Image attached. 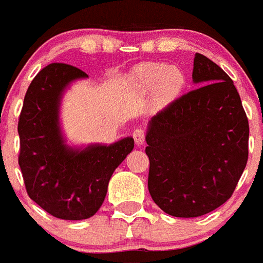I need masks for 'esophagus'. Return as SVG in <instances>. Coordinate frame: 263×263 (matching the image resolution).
Instances as JSON below:
<instances>
[{
	"instance_id": "1",
	"label": "esophagus",
	"mask_w": 263,
	"mask_h": 263,
	"mask_svg": "<svg viewBox=\"0 0 263 263\" xmlns=\"http://www.w3.org/2000/svg\"><path fill=\"white\" fill-rule=\"evenodd\" d=\"M133 138H134V142L137 145H143L144 144L145 139V133L143 129H135L133 133Z\"/></svg>"
}]
</instances>
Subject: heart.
Instances as JSON below:
<instances>
[{
  "label": "heart",
  "instance_id": "heart-1",
  "mask_svg": "<svg viewBox=\"0 0 263 263\" xmlns=\"http://www.w3.org/2000/svg\"><path fill=\"white\" fill-rule=\"evenodd\" d=\"M135 77L144 88L152 89L157 87V92L165 98L175 97L185 85V75L179 67L160 62L140 65L135 71Z\"/></svg>",
  "mask_w": 263,
  "mask_h": 263
}]
</instances>
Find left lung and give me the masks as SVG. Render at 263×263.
I'll use <instances>...</instances> for the list:
<instances>
[{
    "label": "left lung",
    "mask_w": 263,
    "mask_h": 263,
    "mask_svg": "<svg viewBox=\"0 0 263 263\" xmlns=\"http://www.w3.org/2000/svg\"><path fill=\"white\" fill-rule=\"evenodd\" d=\"M192 92L149 120L148 191L175 217L214 211L233 194L248 160V119L233 80L201 53Z\"/></svg>",
    "instance_id": "8db88e82"
}]
</instances>
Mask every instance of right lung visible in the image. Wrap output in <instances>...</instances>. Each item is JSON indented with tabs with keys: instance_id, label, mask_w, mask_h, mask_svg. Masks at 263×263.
Listing matches in <instances>:
<instances>
[{
	"instance_id": "right-lung-1",
	"label": "right lung",
	"mask_w": 263,
	"mask_h": 263,
	"mask_svg": "<svg viewBox=\"0 0 263 263\" xmlns=\"http://www.w3.org/2000/svg\"><path fill=\"white\" fill-rule=\"evenodd\" d=\"M88 75L66 64L41 70L25 95L17 132L19 165L30 198L52 216L84 220L100 210L114 171L134 148L132 137L112 144L69 145L60 123L64 93Z\"/></svg>"
}]
</instances>
